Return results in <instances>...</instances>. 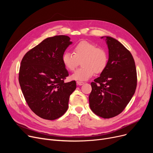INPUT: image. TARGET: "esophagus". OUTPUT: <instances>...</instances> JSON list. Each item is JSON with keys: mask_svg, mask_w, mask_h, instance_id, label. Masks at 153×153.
<instances>
[{"mask_svg": "<svg viewBox=\"0 0 153 153\" xmlns=\"http://www.w3.org/2000/svg\"><path fill=\"white\" fill-rule=\"evenodd\" d=\"M76 83H77V85H82L84 84V82H80V81H77Z\"/></svg>", "mask_w": 153, "mask_h": 153, "instance_id": "34e87169", "label": "esophagus"}]
</instances>
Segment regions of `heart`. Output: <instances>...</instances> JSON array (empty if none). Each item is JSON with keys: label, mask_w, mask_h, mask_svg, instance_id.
<instances>
[{"label": "heart", "mask_w": 153, "mask_h": 153, "mask_svg": "<svg viewBox=\"0 0 153 153\" xmlns=\"http://www.w3.org/2000/svg\"><path fill=\"white\" fill-rule=\"evenodd\" d=\"M73 53L65 52L62 56V62L68 70L74 71L81 61L82 68L71 76L74 81H85L95 74H100L106 69L108 56L105 50L97 48L95 44L82 41L73 48Z\"/></svg>", "instance_id": "heart-1"}]
</instances>
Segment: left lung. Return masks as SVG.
<instances>
[{"label": "left lung", "instance_id": "left-lung-1", "mask_svg": "<svg viewBox=\"0 0 153 153\" xmlns=\"http://www.w3.org/2000/svg\"><path fill=\"white\" fill-rule=\"evenodd\" d=\"M105 38L108 61L100 77L91 83L89 100L94 114L110 118L119 115L133 96L137 85V74L133 56L116 39Z\"/></svg>", "mask_w": 153, "mask_h": 153}]
</instances>
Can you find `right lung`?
I'll list each match as a JSON object with an SVG mask.
<instances>
[{
    "instance_id": "1",
    "label": "right lung",
    "mask_w": 153,
    "mask_h": 153,
    "mask_svg": "<svg viewBox=\"0 0 153 153\" xmlns=\"http://www.w3.org/2000/svg\"><path fill=\"white\" fill-rule=\"evenodd\" d=\"M70 38H47L28 51L21 61L19 80L24 97L31 110L43 119L56 120L67 111L76 81L64 82L69 76L62 62Z\"/></svg>"
}]
</instances>
